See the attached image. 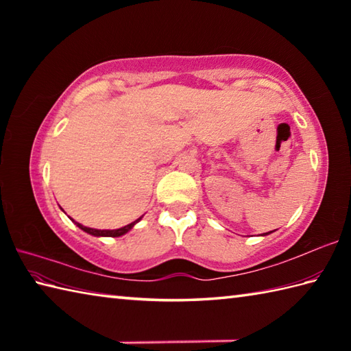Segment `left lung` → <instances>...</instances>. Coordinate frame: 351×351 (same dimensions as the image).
<instances>
[{
	"label": "left lung",
	"instance_id": "8db88e82",
	"mask_svg": "<svg viewBox=\"0 0 351 351\" xmlns=\"http://www.w3.org/2000/svg\"><path fill=\"white\" fill-rule=\"evenodd\" d=\"M270 232H273V230H270ZM270 232H265V234H264V235H267V234H270Z\"/></svg>",
	"mask_w": 351,
	"mask_h": 351
}]
</instances>
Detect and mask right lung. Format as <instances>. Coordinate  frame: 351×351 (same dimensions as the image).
<instances>
[{
  "mask_svg": "<svg viewBox=\"0 0 351 351\" xmlns=\"http://www.w3.org/2000/svg\"><path fill=\"white\" fill-rule=\"evenodd\" d=\"M138 220H140V219H137L136 221H132V223H130V225H126V226H123V228H121V229H114V230H99V229L86 228V226H83V225H80V223H77V221H75V225H77L80 229H83L84 232L90 234V235H95V237H121V235L128 232V230H130L134 225H136V223H137Z\"/></svg>",
  "mask_w": 351,
  "mask_h": 351,
  "instance_id": "add662e5",
  "label": "right lung"
}]
</instances>
